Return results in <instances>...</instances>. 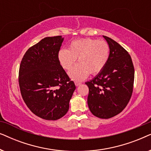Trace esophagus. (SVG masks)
<instances>
[{
	"mask_svg": "<svg viewBox=\"0 0 151 151\" xmlns=\"http://www.w3.org/2000/svg\"><path fill=\"white\" fill-rule=\"evenodd\" d=\"M82 84L81 82H75V84H76V86H80V84Z\"/></svg>",
	"mask_w": 151,
	"mask_h": 151,
	"instance_id": "34e87169",
	"label": "esophagus"
}]
</instances>
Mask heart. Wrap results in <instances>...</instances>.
I'll use <instances>...</instances> for the list:
<instances>
[{
  "label": "heart",
  "instance_id": "b5f03b06",
  "mask_svg": "<svg viewBox=\"0 0 151 151\" xmlns=\"http://www.w3.org/2000/svg\"><path fill=\"white\" fill-rule=\"evenodd\" d=\"M110 55L109 45L105 40L82 38L70 43L69 48L59 51L58 58L62 67L69 71L78 58L76 65L69 71L73 80H84L88 74L96 75L106 66Z\"/></svg>",
  "mask_w": 151,
  "mask_h": 151
}]
</instances>
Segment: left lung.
Masks as SVG:
<instances>
[{
    "label": "left lung",
    "mask_w": 151,
    "mask_h": 151,
    "mask_svg": "<svg viewBox=\"0 0 151 151\" xmlns=\"http://www.w3.org/2000/svg\"><path fill=\"white\" fill-rule=\"evenodd\" d=\"M110 48L104 69L90 81L87 103L92 114L109 119L119 114L129 103L133 93L135 70L131 55L113 39L103 36Z\"/></svg>",
    "instance_id": "8db88e82"
}]
</instances>
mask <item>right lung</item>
Masks as SVG:
<instances>
[{"mask_svg":"<svg viewBox=\"0 0 151 151\" xmlns=\"http://www.w3.org/2000/svg\"><path fill=\"white\" fill-rule=\"evenodd\" d=\"M61 36L46 37L31 47L20 65L18 82L21 96L30 111L47 120L63 117L76 89L60 65Z\"/></svg>","mask_w":151,"mask_h":151,"instance_id":"obj_1","label":"right lung"}]
</instances>
